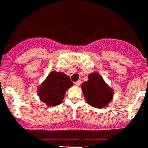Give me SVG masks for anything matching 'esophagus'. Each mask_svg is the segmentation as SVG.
<instances>
[{
    "label": "esophagus",
    "mask_w": 148,
    "mask_h": 148,
    "mask_svg": "<svg viewBox=\"0 0 148 148\" xmlns=\"http://www.w3.org/2000/svg\"><path fill=\"white\" fill-rule=\"evenodd\" d=\"M81 81H76V82H75V85H76V86H80V85H81Z\"/></svg>",
    "instance_id": "obj_1"
}]
</instances>
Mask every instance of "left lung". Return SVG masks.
<instances>
[{
  "label": "left lung",
  "mask_w": 148,
  "mask_h": 148,
  "mask_svg": "<svg viewBox=\"0 0 148 148\" xmlns=\"http://www.w3.org/2000/svg\"><path fill=\"white\" fill-rule=\"evenodd\" d=\"M88 78L81 85L85 100L94 108H105L113 100L114 90L97 72L89 74Z\"/></svg>",
  "instance_id": "obj_1"
}]
</instances>
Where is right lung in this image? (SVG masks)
Returning a JSON list of instances; mask_svg holds the SVG:
<instances>
[{
	"instance_id": "obj_1",
	"label": "right lung",
	"mask_w": 148,
	"mask_h": 148,
	"mask_svg": "<svg viewBox=\"0 0 148 148\" xmlns=\"http://www.w3.org/2000/svg\"><path fill=\"white\" fill-rule=\"evenodd\" d=\"M73 85L70 77L62 72L52 71L37 89V94L48 106L62 103L67 89Z\"/></svg>"
}]
</instances>
